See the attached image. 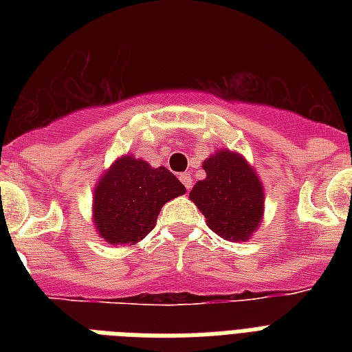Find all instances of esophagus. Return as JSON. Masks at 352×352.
<instances>
[{
    "label": "esophagus",
    "mask_w": 352,
    "mask_h": 352,
    "mask_svg": "<svg viewBox=\"0 0 352 352\" xmlns=\"http://www.w3.org/2000/svg\"><path fill=\"white\" fill-rule=\"evenodd\" d=\"M179 179H181L182 184H184L188 192H190V188H192V177H190V173H182V175L179 177Z\"/></svg>",
    "instance_id": "esophagus-1"
}]
</instances>
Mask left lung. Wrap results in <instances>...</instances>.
Returning a JSON list of instances; mask_svg holds the SVG:
<instances>
[{
  "label": "left lung",
  "mask_w": 352,
  "mask_h": 352,
  "mask_svg": "<svg viewBox=\"0 0 352 352\" xmlns=\"http://www.w3.org/2000/svg\"><path fill=\"white\" fill-rule=\"evenodd\" d=\"M206 177L193 184L190 199L210 230L226 241H248L265 214V188L250 162L237 151L217 149L203 162Z\"/></svg>",
  "instance_id": "left-lung-1"
}]
</instances>
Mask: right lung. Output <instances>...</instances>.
<instances>
[{"instance_id":"1","label":"right lung","mask_w":352,"mask_h":352,"mask_svg":"<svg viewBox=\"0 0 352 352\" xmlns=\"http://www.w3.org/2000/svg\"><path fill=\"white\" fill-rule=\"evenodd\" d=\"M186 188L164 166L126 153L100 175L93 190V225L107 245H137L155 228L160 208Z\"/></svg>"}]
</instances>
